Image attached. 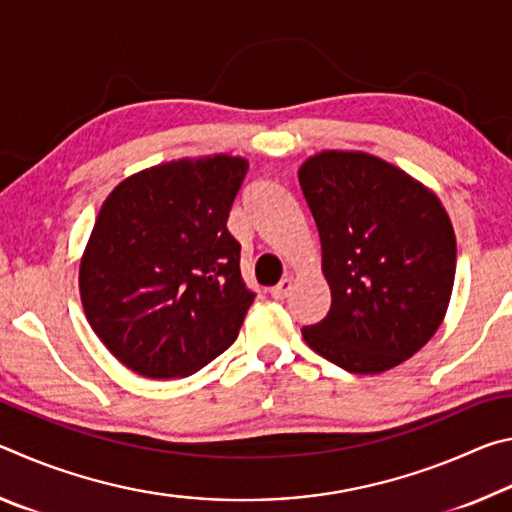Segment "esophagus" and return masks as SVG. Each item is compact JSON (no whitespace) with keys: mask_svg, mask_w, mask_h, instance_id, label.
Listing matches in <instances>:
<instances>
[{"mask_svg":"<svg viewBox=\"0 0 512 512\" xmlns=\"http://www.w3.org/2000/svg\"><path fill=\"white\" fill-rule=\"evenodd\" d=\"M291 287H293V280H291V277H282V280L277 282L275 287L271 289V296H273L275 300H284V298L289 296Z\"/></svg>","mask_w":512,"mask_h":512,"instance_id":"obj_1","label":"esophagus"}]
</instances>
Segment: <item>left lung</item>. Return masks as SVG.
Wrapping results in <instances>:
<instances>
[{
	"label": "left lung",
	"instance_id": "1",
	"mask_svg": "<svg viewBox=\"0 0 512 512\" xmlns=\"http://www.w3.org/2000/svg\"><path fill=\"white\" fill-rule=\"evenodd\" d=\"M332 307L302 339L336 366L377 375L413 357L445 318L456 237L431 189L361 151H323L302 164Z\"/></svg>",
	"mask_w": 512,
	"mask_h": 512
}]
</instances>
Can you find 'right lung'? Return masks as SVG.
<instances>
[{
    "label": "right lung",
    "instance_id": "add662e5",
    "mask_svg": "<svg viewBox=\"0 0 512 512\" xmlns=\"http://www.w3.org/2000/svg\"><path fill=\"white\" fill-rule=\"evenodd\" d=\"M248 160L216 153L133 173L112 189L81 257L85 316L126 368L176 379L237 339L255 293L241 280L230 207Z\"/></svg>",
    "mask_w": 512,
    "mask_h": 512
}]
</instances>
